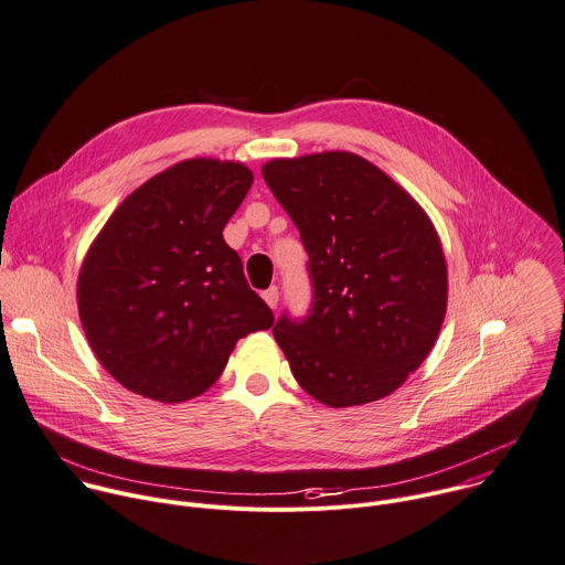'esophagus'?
Listing matches in <instances>:
<instances>
[{
	"label": "esophagus",
	"instance_id": "esophagus-1",
	"mask_svg": "<svg viewBox=\"0 0 565 565\" xmlns=\"http://www.w3.org/2000/svg\"><path fill=\"white\" fill-rule=\"evenodd\" d=\"M262 297H264V301L275 310L277 303H279V288H277V286H270L268 290L262 292Z\"/></svg>",
	"mask_w": 565,
	"mask_h": 565
}]
</instances>
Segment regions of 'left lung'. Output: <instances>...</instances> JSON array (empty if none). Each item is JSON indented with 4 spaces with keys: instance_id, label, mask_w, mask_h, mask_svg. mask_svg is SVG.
<instances>
[{
    "instance_id": "left-lung-1",
    "label": "left lung",
    "mask_w": 565,
    "mask_h": 565,
    "mask_svg": "<svg viewBox=\"0 0 565 565\" xmlns=\"http://www.w3.org/2000/svg\"><path fill=\"white\" fill-rule=\"evenodd\" d=\"M262 174L308 253L312 306L273 328L299 386L330 408L395 393L433 350L448 268L424 209L367 159L328 150Z\"/></svg>"
}]
</instances>
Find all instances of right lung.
Returning <instances> with one entry per match:
<instances>
[{
    "instance_id": "obj_1",
    "label": "right lung",
    "mask_w": 565,
    "mask_h": 565,
    "mask_svg": "<svg viewBox=\"0 0 565 565\" xmlns=\"http://www.w3.org/2000/svg\"><path fill=\"white\" fill-rule=\"evenodd\" d=\"M253 179L239 161H179L130 193L86 253L79 319L130 393L193 399L220 380L242 337L273 326L222 235Z\"/></svg>"
}]
</instances>
